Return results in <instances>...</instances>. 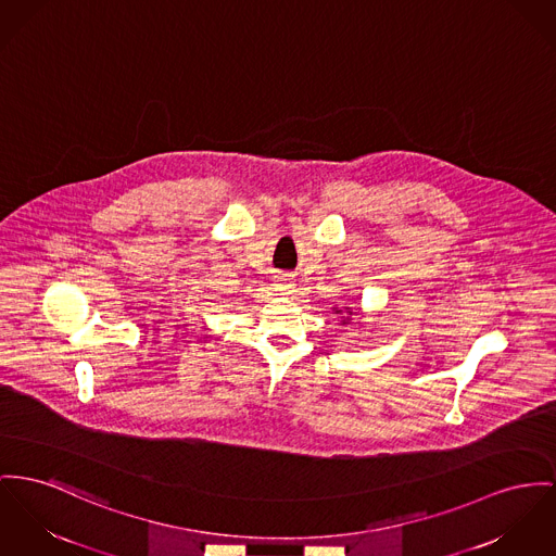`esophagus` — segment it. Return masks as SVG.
<instances>
[{
	"label": "esophagus",
	"instance_id": "obj_1",
	"mask_svg": "<svg viewBox=\"0 0 556 556\" xmlns=\"http://www.w3.org/2000/svg\"><path fill=\"white\" fill-rule=\"evenodd\" d=\"M276 289H278V291H282V293L291 291V289H293V282H291V278H289L287 274H280V276H276Z\"/></svg>",
	"mask_w": 556,
	"mask_h": 556
}]
</instances>
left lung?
<instances>
[{"instance_id":"1","label":"left lung","mask_w":556,"mask_h":556,"mask_svg":"<svg viewBox=\"0 0 556 556\" xmlns=\"http://www.w3.org/2000/svg\"><path fill=\"white\" fill-rule=\"evenodd\" d=\"M339 312H341V309H337V314H339ZM350 314H352V312H350ZM345 323H348V320H343V325H345Z\"/></svg>"}]
</instances>
